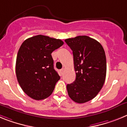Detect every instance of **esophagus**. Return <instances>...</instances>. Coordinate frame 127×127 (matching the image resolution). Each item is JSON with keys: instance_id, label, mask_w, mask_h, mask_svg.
Here are the masks:
<instances>
[{"instance_id": "34e87169", "label": "esophagus", "mask_w": 127, "mask_h": 127, "mask_svg": "<svg viewBox=\"0 0 127 127\" xmlns=\"http://www.w3.org/2000/svg\"><path fill=\"white\" fill-rule=\"evenodd\" d=\"M64 71V68H63L62 69H61V74H63V73Z\"/></svg>"}]
</instances>
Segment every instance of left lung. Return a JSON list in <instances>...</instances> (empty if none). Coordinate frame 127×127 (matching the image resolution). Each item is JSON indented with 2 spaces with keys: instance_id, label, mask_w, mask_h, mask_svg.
<instances>
[{
  "instance_id": "obj_1",
  "label": "left lung",
  "mask_w": 127,
  "mask_h": 127,
  "mask_svg": "<svg viewBox=\"0 0 127 127\" xmlns=\"http://www.w3.org/2000/svg\"><path fill=\"white\" fill-rule=\"evenodd\" d=\"M73 51L75 80L67 84L69 96L83 103L94 98L101 90L106 77V57L102 45L87 36L65 39Z\"/></svg>"
}]
</instances>
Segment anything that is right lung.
Instances as JSON below:
<instances>
[{"mask_svg": "<svg viewBox=\"0 0 127 127\" xmlns=\"http://www.w3.org/2000/svg\"><path fill=\"white\" fill-rule=\"evenodd\" d=\"M64 44L62 40L43 35L25 39L18 52L16 74L25 94L36 100L48 97L60 77L54 68L51 54Z\"/></svg>", "mask_w": 127, "mask_h": 127, "instance_id": "right-lung-1", "label": "right lung"}]
</instances>
